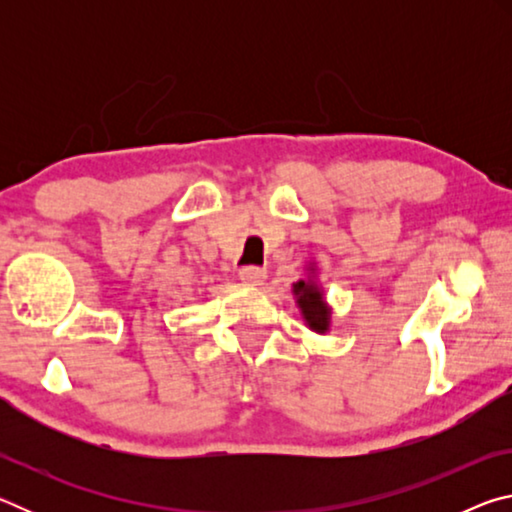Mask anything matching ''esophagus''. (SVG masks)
<instances>
[{
  "instance_id": "obj_1",
  "label": "esophagus",
  "mask_w": 512,
  "mask_h": 512,
  "mask_svg": "<svg viewBox=\"0 0 512 512\" xmlns=\"http://www.w3.org/2000/svg\"><path fill=\"white\" fill-rule=\"evenodd\" d=\"M239 277L246 284H262L266 280V271L259 266H244V268H239Z\"/></svg>"
}]
</instances>
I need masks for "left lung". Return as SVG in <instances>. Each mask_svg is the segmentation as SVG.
<instances>
[{"label":"left lung","mask_w":512,"mask_h":512,"mask_svg":"<svg viewBox=\"0 0 512 512\" xmlns=\"http://www.w3.org/2000/svg\"><path fill=\"white\" fill-rule=\"evenodd\" d=\"M293 293L298 296V307L302 311V318L307 320V325L318 334L327 332L329 329V307L325 305L323 293H320L316 284L300 280L293 284Z\"/></svg>","instance_id":"left-lung-1"}]
</instances>
